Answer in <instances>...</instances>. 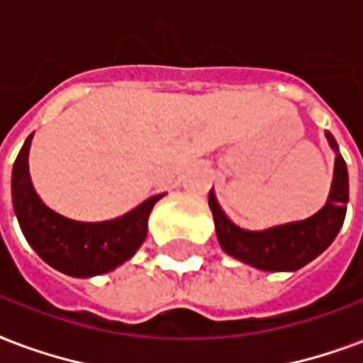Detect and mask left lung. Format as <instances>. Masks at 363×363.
<instances>
[{
	"instance_id": "1",
	"label": "left lung",
	"mask_w": 363,
	"mask_h": 363,
	"mask_svg": "<svg viewBox=\"0 0 363 363\" xmlns=\"http://www.w3.org/2000/svg\"><path fill=\"white\" fill-rule=\"evenodd\" d=\"M324 136L336 154L332 189L326 206L304 221L277 225L264 231H249L235 225L217 203L213 189L209 191L207 201L213 213L215 233L225 253L259 271L294 272L328 249L346 219L350 184L348 167L340 154L338 142L330 132H324Z\"/></svg>"
}]
</instances>
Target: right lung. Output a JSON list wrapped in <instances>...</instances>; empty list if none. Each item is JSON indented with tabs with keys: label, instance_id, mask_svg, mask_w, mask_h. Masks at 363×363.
<instances>
[{
	"label": "right lung",
	"instance_id": "obj_1",
	"mask_svg": "<svg viewBox=\"0 0 363 363\" xmlns=\"http://www.w3.org/2000/svg\"><path fill=\"white\" fill-rule=\"evenodd\" d=\"M33 134L25 140L11 172V201L27 243L52 269L77 279H91L114 271L134 257L148 235V217L164 197H148L122 217L86 223L52 211L37 196L29 177V148Z\"/></svg>",
	"mask_w": 363,
	"mask_h": 363
}]
</instances>
